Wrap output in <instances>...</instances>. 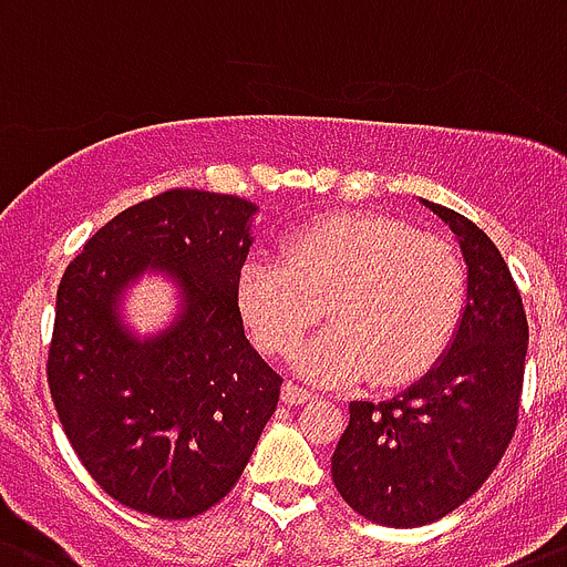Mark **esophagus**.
Masks as SVG:
<instances>
[{
	"mask_svg": "<svg viewBox=\"0 0 567 567\" xmlns=\"http://www.w3.org/2000/svg\"><path fill=\"white\" fill-rule=\"evenodd\" d=\"M282 401L288 403V406H299V403L313 401V394L308 392V389L297 386V383H285V386H282Z\"/></svg>",
	"mask_w": 567,
	"mask_h": 567,
	"instance_id": "obj_1",
	"label": "esophagus"
}]
</instances>
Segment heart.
Segmentation results:
<instances>
[{
  "instance_id": "heart-1",
  "label": "heart",
  "mask_w": 567,
  "mask_h": 567,
  "mask_svg": "<svg viewBox=\"0 0 567 567\" xmlns=\"http://www.w3.org/2000/svg\"><path fill=\"white\" fill-rule=\"evenodd\" d=\"M236 302L256 346L291 354L320 320L293 369L311 383L346 386L372 374L403 386L441 360L467 306V268L444 239L378 213H331L285 239L282 259L254 256L239 270Z\"/></svg>"
}]
</instances>
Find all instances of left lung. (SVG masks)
I'll list each match as a JSON object with an SVG mask.
<instances>
[{
    "label": "left lung",
    "instance_id": "obj_1",
    "mask_svg": "<svg viewBox=\"0 0 567 567\" xmlns=\"http://www.w3.org/2000/svg\"><path fill=\"white\" fill-rule=\"evenodd\" d=\"M461 247L467 306L430 372L392 401H351L331 478L374 525H432L467 502L511 444L525 378L527 320L498 247L461 213L421 198Z\"/></svg>",
    "mask_w": 567,
    "mask_h": 567
}]
</instances>
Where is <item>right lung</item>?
Wrapping results in <instances>:
<instances>
[{
    "instance_id": "1",
    "label": "right lung",
    "mask_w": 567,
    "mask_h": 567,
    "mask_svg": "<svg viewBox=\"0 0 567 567\" xmlns=\"http://www.w3.org/2000/svg\"><path fill=\"white\" fill-rule=\"evenodd\" d=\"M256 213L236 195L169 189L100 227L56 288V415L94 482L132 511H210L276 412L282 378L245 337L236 302ZM152 275L174 288L176 308L141 336L125 308Z\"/></svg>"
}]
</instances>
